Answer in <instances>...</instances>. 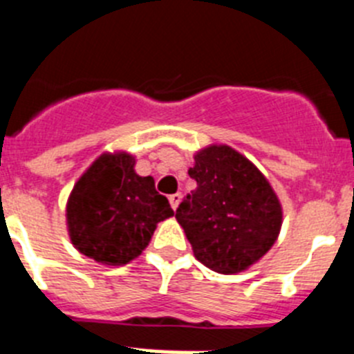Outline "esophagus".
Listing matches in <instances>:
<instances>
[{
  "mask_svg": "<svg viewBox=\"0 0 354 354\" xmlns=\"http://www.w3.org/2000/svg\"><path fill=\"white\" fill-rule=\"evenodd\" d=\"M170 205H171V209H174V211H177V207H179V204H180V200H183V195H180V193H175V195H170Z\"/></svg>",
  "mask_w": 354,
  "mask_h": 354,
  "instance_id": "34e87169",
  "label": "esophagus"
}]
</instances>
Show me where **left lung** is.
Masks as SVG:
<instances>
[{"label":"left lung","mask_w":354,"mask_h":354,"mask_svg":"<svg viewBox=\"0 0 354 354\" xmlns=\"http://www.w3.org/2000/svg\"><path fill=\"white\" fill-rule=\"evenodd\" d=\"M193 189L175 218L196 261L221 274L248 270L278 239L282 204L270 180L248 158L228 145H209L187 170Z\"/></svg>","instance_id":"1"}]
</instances>
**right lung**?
Returning a JSON list of instances; mask_svg holds the SVG:
<instances>
[{
  "instance_id": "add662e5",
  "label": "right lung",
  "mask_w": 354,
  "mask_h": 354,
  "mask_svg": "<svg viewBox=\"0 0 354 354\" xmlns=\"http://www.w3.org/2000/svg\"><path fill=\"white\" fill-rule=\"evenodd\" d=\"M129 152H104L72 187L65 207L71 243L84 257L124 266L142 255L159 221L174 216L154 179L134 171Z\"/></svg>"
}]
</instances>
